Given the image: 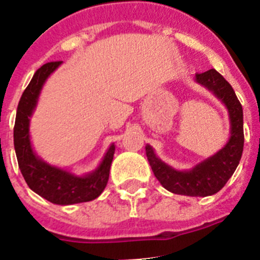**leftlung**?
<instances>
[{
    "label": "left lung",
    "instance_id": "obj_1",
    "mask_svg": "<svg viewBox=\"0 0 260 260\" xmlns=\"http://www.w3.org/2000/svg\"><path fill=\"white\" fill-rule=\"evenodd\" d=\"M196 81L221 100L230 118V137L218 152L190 170H175L146 145V156L153 174L169 191L189 197H207L225 186L240 162L244 148L243 107L231 85L216 70L196 75Z\"/></svg>",
    "mask_w": 260,
    "mask_h": 260
}]
</instances>
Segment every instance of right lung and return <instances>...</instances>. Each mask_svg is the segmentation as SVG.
I'll return each mask as SVG.
<instances>
[{
    "instance_id": "1",
    "label": "right lung",
    "mask_w": 260,
    "mask_h": 260,
    "mask_svg": "<svg viewBox=\"0 0 260 260\" xmlns=\"http://www.w3.org/2000/svg\"><path fill=\"white\" fill-rule=\"evenodd\" d=\"M60 63L49 62L43 64L37 70L30 84L22 92L15 119L14 146L20 171L29 188L54 205L69 206L89 202L103 193L109 179L115 146L114 143L110 145L102 162L92 173L81 176L50 165L35 153L30 141V117L38 104L43 85L60 66Z\"/></svg>"
}]
</instances>
